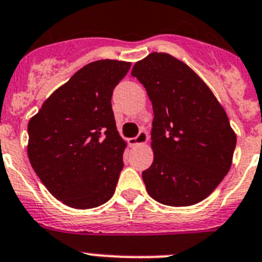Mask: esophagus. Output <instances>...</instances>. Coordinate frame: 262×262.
I'll list each match as a JSON object with an SVG mask.
<instances>
[{"label":"esophagus","mask_w":262,"mask_h":262,"mask_svg":"<svg viewBox=\"0 0 262 262\" xmlns=\"http://www.w3.org/2000/svg\"><path fill=\"white\" fill-rule=\"evenodd\" d=\"M146 141H148V134H146L145 131H140V133H139V135L136 136V138L129 139V144H131L133 146L143 145V144H145Z\"/></svg>","instance_id":"esophagus-1"}]
</instances>
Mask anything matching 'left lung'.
Wrapping results in <instances>:
<instances>
[{
    "label": "left lung",
    "mask_w": 262,
    "mask_h": 262,
    "mask_svg": "<svg viewBox=\"0 0 262 262\" xmlns=\"http://www.w3.org/2000/svg\"><path fill=\"white\" fill-rule=\"evenodd\" d=\"M154 112V159L143 180L149 195L184 207L207 198L229 172L236 135L203 79L179 59L151 52L134 66Z\"/></svg>",
    "instance_id": "1"
}]
</instances>
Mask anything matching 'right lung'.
I'll return each instance as SVG.
<instances>
[{
    "label": "right lung",
    "instance_id": "add662e5",
    "mask_svg": "<svg viewBox=\"0 0 262 262\" xmlns=\"http://www.w3.org/2000/svg\"><path fill=\"white\" fill-rule=\"evenodd\" d=\"M129 67L111 59L87 64L29 119V162L47 190L69 207H98L114 194L126 141L111 100Z\"/></svg>",
    "mask_w": 262,
    "mask_h": 262
}]
</instances>
